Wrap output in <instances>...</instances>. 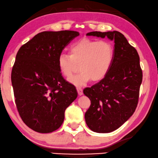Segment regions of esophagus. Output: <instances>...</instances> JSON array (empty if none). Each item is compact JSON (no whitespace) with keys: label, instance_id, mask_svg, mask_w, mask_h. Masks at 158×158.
<instances>
[{"label":"esophagus","instance_id":"1","mask_svg":"<svg viewBox=\"0 0 158 158\" xmlns=\"http://www.w3.org/2000/svg\"><path fill=\"white\" fill-rule=\"evenodd\" d=\"M77 92H78V94H79V95H83V91H82V89H81V87H77Z\"/></svg>","mask_w":158,"mask_h":158}]
</instances>
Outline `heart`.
Segmentation results:
<instances>
[{
	"instance_id": "obj_1",
	"label": "heart",
	"mask_w": 158,
	"mask_h": 158,
	"mask_svg": "<svg viewBox=\"0 0 158 158\" xmlns=\"http://www.w3.org/2000/svg\"><path fill=\"white\" fill-rule=\"evenodd\" d=\"M114 57L113 45L106 41L83 39L70 48V55L62 53L57 59L60 73L70 77L80 65L81 71L70 78L69 82L75 86H83L92 80L99 81L110 71Z\"/></svg>"
}]
</instances>
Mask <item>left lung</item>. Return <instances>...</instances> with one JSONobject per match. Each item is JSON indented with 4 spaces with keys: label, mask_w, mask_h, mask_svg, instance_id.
Instances as JSON below:
<instances>
[{
    "label": "left lung",
    "mask_w": 158,
    "mask_h": 158,
    "mask_svg": "<svg viewBox=\"0 0 158 158\" xmlns=\"http://www.w3.org/2000/svg\"><path fill=\"white\" fill-rule=\"evenodd\" d=\"M87 35L114 41L110 71L104 79L83 91L91 101L85 115L87 125L94 132L110 133L123 125L136 109L142 82L140 59L136 49L118 31H94Z\"/></svg>",
    "instance_id": "1"
}]
</instances>
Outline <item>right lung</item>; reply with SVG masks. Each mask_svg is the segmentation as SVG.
Wrapping results in <instances>:
<instances>
[{"label":"right lung","instance_id":"add662e5","mask_svg":"<svg viewBox=\"0 0 158 158\" xmlns=\"http://www.w3.org/2000/svg\"><path fill=\"white\" fill-rule=\"evenodd\" d=\"M79 35L77 31H44L22 46L11 71L15 103L23 121L38 133L58 129L65 111L77 98L76 87L63 79L57 59Z\"/></svg>","mask_w":158,"mask_h":158}]
</instances>
